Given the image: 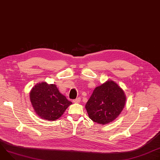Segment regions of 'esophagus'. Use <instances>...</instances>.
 I'll return each instance as SVG.
<instances>
[{"label": "esophagus", "instance_id": "1", "mask_svg": "<svg viewBox=\"0 0 160 160\" xmlns=\"http://www.w3.org/2000/svg\"><path fill=\"white\" fill-rule=\"evenodd\" d=\"M73 102L74 103H79V102H80V98H77V99L73 100Z\"/></svg>", "mask_w": 160, "mask_h": 160}]
</instances>
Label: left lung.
I'll list each match as a JSON object with an SVG mask.
<instances>
[{
	"label": "left lung",
	"mask_w": 160,
	"mask_h": 160,
	"mask_svg": "<svg viewBox=\"0 0 160 160\" xmlns=\"http://www.w3.org/2000/svg\"><path fill=\"white\" fill-rule=\"evenodd\" d=\"M125 102L123 90L116 82L108 80L95 88L86 103L85 109L93 122L105 125L120 115Z\"/></svg>",
	"instance_id": "8db88e82"
}]
</instances>
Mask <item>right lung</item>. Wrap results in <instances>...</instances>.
Segmentation results:
<instances>
[{
	"instance_id": "1",
	"label": "right lung",
	"mask_w": 160,
	"mask_h": 160,
	"mask_svg": "<svg viewBox=\"0 0 160 160\" xmlns=\"http://www.w3.org/2000/svg\"><path fill=\"white\" fill-rule=\"evenodd\" d=\"M30 99L37 115L43 120L59 119L72 102L59 92L55 84L42 82L30 90Z\"/></svg>"
}]
</instances>
